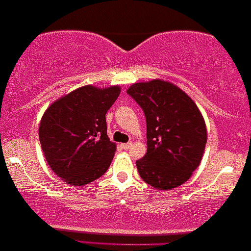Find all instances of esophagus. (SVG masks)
<instances>
[{"label":"esophagus","mask_w":251,"mask_h":251,"mask_svg":"<svg viewBox=\"0 0 251 251\" xmlns=\"http://www.w3.org/2000/svg\"><path fill=\"white\" fill-rule=\"evenodd\" d=\"M131 145H132V143L131 142H129V143H126V144H122V149L123 150H129L130 147H131Z\"/></svg>","instance_id":"obj_1"}]
</instances>
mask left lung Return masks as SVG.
Masks as SVG:
<instances>
[{"label": "left lung", "instance_id": "left-lung-1", "mask_svg": "<svg viewBox=\"0 0 251 251\" xmlns=\"http://www.w3.org/2000/svg\"><path fill=\"white\" fill-rule=\"evenodd\" d=\"M126 92L146 116L147 152L136 161L144 181L157 190H173L200 166L207 126L197 104L169 81L138 82Z\"/></svg>", "mask_w": 251, "mask_h": 251}]
</instances>
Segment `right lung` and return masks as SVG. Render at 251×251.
I'll return each instance as SVG.
<instances>
[{
    "mask_svg": "<svg viewBox=\"0 0 251 251\" xmlns=\"http://www.w3.org/2000/svg\"><path fill=\"white\" fill-rule=\"evenodd\" d=\"M120 92V85H83L46 109L39 128L41 147L51 170L65 183L83 186L111 166L116 144L107 136L105 115Z\"/></svg>",
    "mask_w": 251,
    "mask_h": 251,
    "instance_id": "1",
    "label": "right lung"
}]
</instances>
